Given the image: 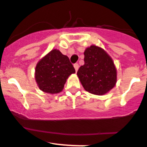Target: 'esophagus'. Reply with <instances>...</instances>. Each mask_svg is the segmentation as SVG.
I'll return each instance as SVG.
<instances>
[{
	"mask_svg": "<svg viewBox=\"0 0 147 147\" xmlns=\"http://www.w3.org/2000/svg\"><path fill=\"white\" fill-rule=\"evenodd\" d=\"M74 68H75V71H76V72H77L78 70V68H79V65L78 64V63H75V64H74Z\"/></svg>",
	"mask_w": 147,
	"mask_h": 147,
	"instance_id": "esophagus-1",
	"label": "esophagus"
}]
</instances>
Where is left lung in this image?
Wrapping results in <instances>:
<instances>
[{
    "mask_svg": "<svg viewBox=\"0 0 147 147\" xmlns=\"http://www.w3.org/2000/svg\"><path fill=\"white\" fill-rule=\"evenodd\" d=\"M84 64L77 75L86 92L104 95L115 86L117 69L109 54L98 46L92 45L84 51Z\"/></svg>",
    "mask_w": 147,
    "mask_h": 147,
    "instance_id": "1",
    "label": "left lung"
}]
</instances>
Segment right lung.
Instances as JSON below:
<instances>
[{
    "mask_svg": "<svg viewBox=\"0 0 147 147\" xmlns=\"http://www.w3.org/2000/svg\"><path fill=\"white\" fill-rule=\"evenodd\" d=\"M74 73L75 70L68 57L54 49L38 62L35 78L41 91L58 94L63 89L67 78Z\"/></svg>",
    "mask_w": 147,
    "mask_h": 147,
    "instance_id": "1",
    "label": "right lung"
}]
</instances>
